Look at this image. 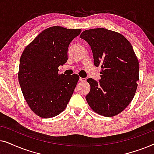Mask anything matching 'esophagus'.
<instances>
[{"label":"esophagus","mask_w":154,"mask_h":154,"mask_svg":"<svg viewBox=\"0 0 154 154\" xmlns=\"http://www.w3.org/2000/svg\"><path fill=\"white\" fill-rule=\"evenodd\" d=\"M79 81H81V82H85L86 81V79H85V78H81V77H80Z\"/></svg>","instance_id":"esophagus-1"}]
</instances>
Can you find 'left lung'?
<instances>
[{
    "label": "left lung",
    "instance_id": "left-lung-1",
    "mask_svg": "<svg viewBox=\"0 0 154 154\" xmlns=\"http://www.w3.org/2000/svg\"><path fill=\"white\" fill-rule=\"evenodd\" d=\"M80 38L91 48L94 66L102 69L99 82L88 79L86 100L98 114L114 116L129 105L137 88L140 64L132 46L121 33L104 28L85 30Z\"/></svg>",
    "mask_w": 154,
    "mask_h": 154
}]
</instances>
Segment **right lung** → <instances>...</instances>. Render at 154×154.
Masks as SVG:
<instances>
[{"label": "right lung", "mask_w": 154, "mask_h": 154, "mask_svg": "<svg viewBox=\"0 0 154 154\" xmlns=\"http://www.w3.org/2000/svg\"><path fill=\"white\" fill-rule=\"evenodd\" d=\"M81 29H46L26 46L20 61L18 79L24 97L35 114L56 116L66 109L79 80L77 74H59L68 60V48Z\"/></svg>", "instance_id": "add662e5"}]
</instances>
